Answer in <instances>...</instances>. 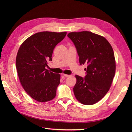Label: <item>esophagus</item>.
Wrapping results in <instances>:
<instances>
[{"mask_svg":"<svg viewBox=\"0 0 132 132\" xmlns=\"http://www.w3.org/2000/svg\"><path fill=\"white\" fill-rule=\"evenodd\" d=\"M63 75L64 76V77H69V75H67V74H63Z\"/></svg>","mask_w":132,"mask_h":132,"instance_id":"obj_1","label":"esophagus"}]
</instances>
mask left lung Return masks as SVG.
I'll return each instance as SVG.
<instances>
[{"instance_id": "1", "label": "left lung", "mask_w": 132, "mask_h": 132, "mask_svg": "<svg viewBox=\"0 0 132 132\" xmlns=\"http://www.w3.org/2000/svg\"><path fill=\"white\" fill-rule=\"evenodd\" d=\"M68 36L77 48L80 64L88 65L84 78L75 75L74 95L82 104L94 105L105 96L113 81L116 72L113 48L104 37L91 32H72Z\"/></svg>"}]
</instances>
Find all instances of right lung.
<instances>
[{
    "label": "right lung",
    "instance_id": "1",
    "mask_svg": "<svg viewBox=\"0 0 132 132\" xmlns=\"http://www.w3.org/2000/svg\"><path fill=\"white\" fill-rule=\"evenodd\" d=\"M66 34L39 32L27 38L18 50L16 67L20 82L27 94L38 102L50 101L56 96L61 75L48 71L46 67L52 61L54 47Z\"/></svg>",
    "mask_w": 132,
    "mask_h": 132
}]
</instances>
